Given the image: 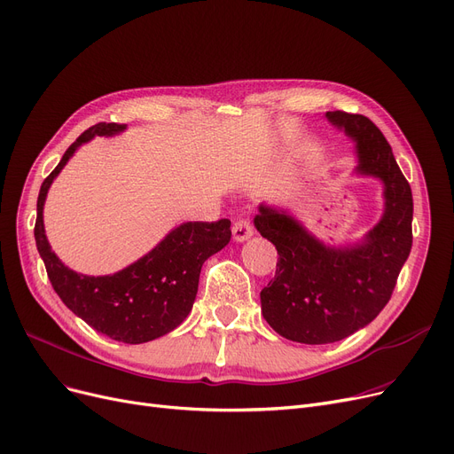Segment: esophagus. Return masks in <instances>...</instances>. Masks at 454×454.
<instances>
[{
    "label": "esophagus",
    "instance_id": "obj_1",
    "mask_svg": "<svg viewBox=\"0 0 454 454\" xmlns=\"http://www.w3.org/2000/svg\"><path fill=\"white\" fill-rule=\"evenodd\" d=\"M252 233H254V228H252L250 221H247V219H239V221H235V223H233V228H231L233 241L243 243V241H247V239H250V238H252Z\"/></svg>",
    "mask_w": 454,
    "mask_h": 454
}]
</instances>
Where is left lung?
<instances>
[{"instance_id":"left-lung-1","label":"left lung","mask_w":454,"mask_h":454,"mask_svg":"<svg viewBox=\"0 0 454 454\" xmlns=\"http://www.w3.org/2000/svg\"><path fill=\"white\" fill-rule=\"evenodd\" d=\"M328 122L356 145V174L384 185V213L358 243L325 245L294 216L260 204L254 226L278 250L262 289V313L282 338L325 345L367 326L391 299L411 248V189L382 131L364 114L328 111Z\"/></svg>"}]
</instances>
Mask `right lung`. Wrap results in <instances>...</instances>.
Returning a JSON list of instances; mask_svg holds the SVG:
<instances>
[{
  "label": "right lung",
  "mask_w": 454,
  "mask_h": 454,
  "mask_svg": "<svg viewBox=\"0 0 454 454\" xmlns=\"http://www.w3.org/2000/svg\"><path fill=\"white\" fill-rule=\"evenodd\" d=\"M124 129L126 124L100 122L70 145L38 192L35 241L48 278L67 308L107 338L137 345L161 338L185 321L199 291L202 265L230 243L231 223H184L141 260L114 274L87 276L68 269L46 239L43 211L48 191L77 148L96 135L113 137Z\"/></svg>",
  "instance_id": "1"
}]
</instances>
